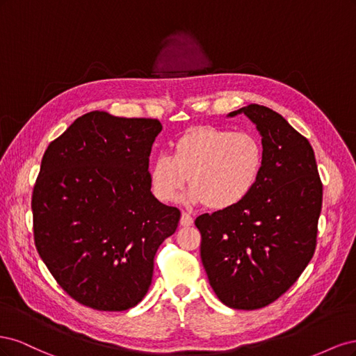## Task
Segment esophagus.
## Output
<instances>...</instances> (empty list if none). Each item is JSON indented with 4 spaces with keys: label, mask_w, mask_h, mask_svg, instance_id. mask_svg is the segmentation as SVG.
<instances>
[{
    "label": "esophagus",
    "mask_w": 356,
    "mask_h": 356,
    "mask_svg": "<svg viewBox=\"0 0 356 356\" xmlns=\"http://www.w3.org/2000/svg\"><path fill=\"white\" fill-rule=\"evenodd\" d=\"M179 224L182 225V227H190V225H193V218H191V215H188L187 212H182V213H181Z\"/></svg>",
    "instance_id": "1"
}]
</instances>
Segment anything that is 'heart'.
I'll list each match as a JSON object with an SVG mask.
<instances>
[{"label":"heart","instance_id":"obj_1","mask_svg":"<svg viewBox=\"0 0 356 356\" xmlns=\"http://www.w3.org/2000/svg\"><path fill=\"white\" fill-rule=\"evenodd\" d=\"M263 168L264 147L255 134L199 126L172 144V156H156L148 175L160 202L175 200L190 182V203L227 211L251 195Z\"/></svg>","mask_w":356,"mask_h":356}]
</instances>
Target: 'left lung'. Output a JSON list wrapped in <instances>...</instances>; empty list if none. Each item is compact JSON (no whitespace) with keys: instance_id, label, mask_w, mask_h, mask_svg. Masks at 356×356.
I'll use <instances>...</instances> for the list:
<instances>
[{"instance_id":"8db88e82","label":"left lung","mask_w":356,"mask_h":356,"mask_svg":"<svg viewBox=\"0 0 356 356\" xmlns=\"http://www.w3.org/2000/svg\"><path fill=\"white\" fill-rule=\"evenodd\" d=\"M245 114L264 147L260 181L238 207L202 213L200 258L213 293L232 309L273 303L303 273L316 248L322 182L314 148L285 118L251 104Z\"/></svg>"}]
</instances>
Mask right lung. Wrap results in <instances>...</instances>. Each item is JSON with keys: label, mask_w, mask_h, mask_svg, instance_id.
Listing matches in <instances>:
<instances>
[{"label": "right lung", "mask_w": 356, "mask_h": 356, "mask_svg": "<svg viewBox=\"0 0 356 356\" xmlns=\"http://www.w3.org/2000/svg\"><path fill=\"white\" fill-rule=\"evenodd\" d=\"M156 118L90 111L50 143L32 193L37 251L80 305L122 312L152 285L154 255L181 212L152 193Z\"/></svg>", "instance_id": "add662e5"}]
</instances>
